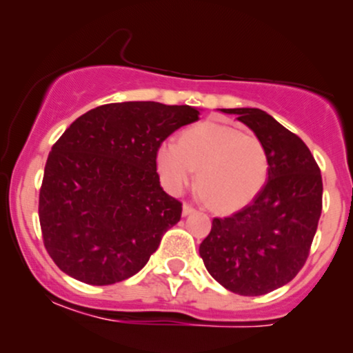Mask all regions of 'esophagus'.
<instances>
[{
  "label": "esophagus",
  "mask_w": 353,
  "mask_h": 353,
  "mask_svg": "<svg viewBox=\"0 0 353 353\" xmlns=\"http://www.w3.org/2000/svg\"><path fill=\"white\" fill-rule=\"evenodd\" d=\"M192 212H196L194 205H190V204L182 205V216H189V214H192Z\"/></svg>",
  "instance_id": "esophagus-1"
}]
</instances>
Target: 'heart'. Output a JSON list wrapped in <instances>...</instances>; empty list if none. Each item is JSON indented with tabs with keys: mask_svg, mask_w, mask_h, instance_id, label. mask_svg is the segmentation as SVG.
I'll return each mask as SVG.
<instances>
[{
	"mask_svg": "<svg viewBox=\"0 0 353 353\" xmlns=\"http://www.w3.org/2000/svg\"><path fill=\"white\" fill-rule=\"evenodd\" d=\"M156 159L163 184L174 194L188 188L199 171L197 185L217 210L245 205L269 176V154L261 137L217 121L196 124L179 143L164 141Z\"/></svg>",
	"mask_w": 353,
	"mask_h": 353,
	"instance_id": "obj_1",
	"label": "heart"
}]
</instances>
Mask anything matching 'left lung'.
I'll return each instance as SVG.
<instances>
[{"instance_id": "obj_1", "label": "left lung", "mask_w": 353, "mask_h": 353, "mask_svg": "<svg viewBox=\"0 0 353 353\" xmlns=\"http://www.w3.org/2000/svg\"><path fill=\"white\" fill-rule=\"evenodd\" d=\"M255 132L269 154V179L249 204L214 217L199 254L216 281L241 295L289 283L309 257L322 214V174L305 143L257 108L222 109Z\"/></svg>"}]
</instances>
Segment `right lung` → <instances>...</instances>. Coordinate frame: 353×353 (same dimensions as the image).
<instances>
[{
  "label": "right lung",
  "instance_id": "1",
  "mask_svg": "<svg viewBox=\"0 0 353 353\" xmlns=\"http://www.w3.org/2000/svg\"><path fill=\"white\" fill-rule=\"evenodd\" d=\"M199 111L154 101L103 104L52 144L39 189V224L64 274L111 285L139 272L182 202L161 188L157 149Z\"/></svg>",
  "mask_w": 353,
  "mask_h": 353
}]
</instances>
